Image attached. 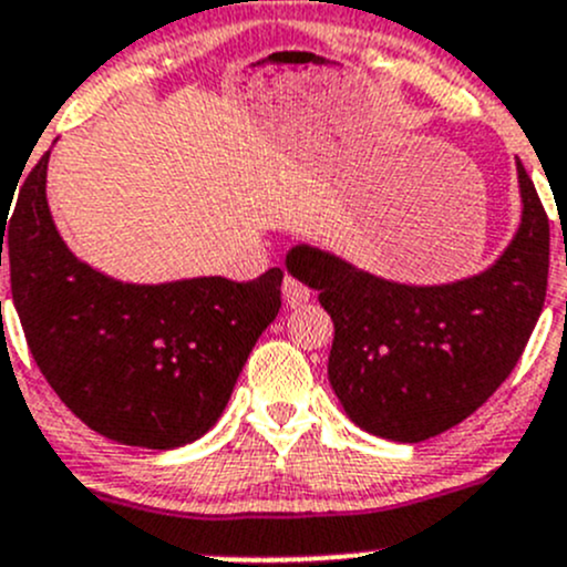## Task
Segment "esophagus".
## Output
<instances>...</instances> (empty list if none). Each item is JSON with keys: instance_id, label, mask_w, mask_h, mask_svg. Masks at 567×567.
<instances>
[{"instance_id": "34e87169", "label": "esophagus", "mask_w": 567, "mask_h": 567, "mask_svg": "<svg viewBox=\"0 0 567 567\" xmlns=\"http://www.w3.org/2000/svg\"><path fill=\"white\" fill-rule=\"evenodd\" d=\"M282 296L288 301V307H305L310 301V288L305 282H299L296 277H285L282 282Z\"/></svg>"}]
</instances>
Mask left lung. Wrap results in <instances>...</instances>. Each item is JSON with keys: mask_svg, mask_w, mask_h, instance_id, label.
Returning a JSON list of instances; mask_svg holds the SVG:
<instances>
[{"mask_svg": "<svg viewBox=\"0 0 567 567\" xmlns=\"http://www.w3.org/2000/svg\"><path fill=\"white\" fill-rule=\"evenodd\" d=\"M522 225L499 260L450 285H400L299 244L288 271L331 320V390L362 431L416 444L466 420L527 348L548 282V216L518 162Z\"/></svg>", "mask_w": 567, "mask_h": 567, "instance_id": "8db88e82", "label": "left lung"}]
</instances>
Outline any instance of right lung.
Segmentation results:
<instances>
[{"label": "right lung", "instance_id": "right-lung-1", "mask_svg": "<svg viewBox=\"0 0 567 567\" xmlns=\"http://www.w3.org/2000/svg\"><path fill=\"white\" fill-rule=\"evenodd\" d=\"M45 167L49 153L27 175L0 241L40 373L112 442L147 450L194 442L216 425L257 337L277 318L282 268L251 282H117L65 247L45 203Z\"/></svg>", "mask_w": 567, "mask_h": 567}]
</instances>
